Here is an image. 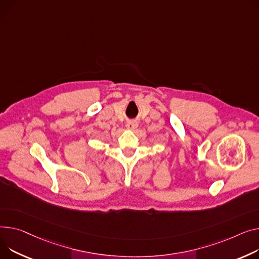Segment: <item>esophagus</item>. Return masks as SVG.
Listing matches in <instances>:
<instances>
[{
    "label": "esophagus",
    "mask_w": 259,
    "mask_h": 259,
    "mask_svg": "<svg viewBox=\"0 0 259 259\" xmlns=\"http://www.w3.org/2000/svg\"><path fill=\"white\" fill-rule=\"evenodd\" d=\"M137 125L139 124H137L136 120H129V122H127V124H126V127L129 130H135L137 128Z\"/></svg>",
    "instance_id": "esophagus-1"
}]
</instances>
